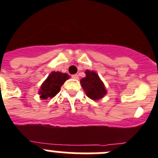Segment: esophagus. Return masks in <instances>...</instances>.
Wrapping results in <instances>:
<instances>
[{"mask_svg": "<svg viewBox=\"0 0 158 158\" xmlns=\"http://www.w3.org/2000/svg\"><path fill=\"white\" fill-rule=\"evenodd\" d=\"M72 78L74 79H79V76L78 75H73V76H72Z\"/></svg>", "mask_w": 158, "mask_h": 158, "instance_id": "obj_1", "label": "esophagus"}]
</instances>
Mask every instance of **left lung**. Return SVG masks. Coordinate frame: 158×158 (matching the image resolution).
I'll return each mask as SVG.
<instances>
[{"label":"left lung","instance_id":"obj_1","mask_svg":"<svg viewBox=\"0 0 158 158\" xmlns=\"http://www.w3.org/2000/svg\"><path fill=\"white\" fill-rule=\"evenodd\" d=\"M85 74L86 77L81 79L80 83L86 96L95 101L104 98L107 94V90L98 75L94 71L89 70H86Z\"/></svg>","mask_w":158,"mask_h":158}]
</instances>
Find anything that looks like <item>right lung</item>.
<instances>
[{
	"mask_svg": "<svg viewBox=\"0 0 158 158\" xmlns=\"http://www.w3.org/2000/svg\"><path fill=\"white\" fill-rule=\"evenodd\" d=\"M69 79V76L66 73L60 72H51L41 86L38 94L42 99L53 98L59 93L60 87L66 80Z\"/></svg>",
	"mask_w": 158,
	"mask_h": 158,
	"instance_id": "add662e5",
	"label": "right lung"
}]
</instances>
